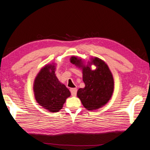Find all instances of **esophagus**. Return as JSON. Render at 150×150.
Listing matches in <instances>:
<instances>
[{"mask_svg":"<svg viewBox=\"0 0 150 150\" xmlns=\"http://www.w3.org/2000/svg\"><path fill=\"white\" fill-rule=\"evenodd\" d=\"M70 91L72 96H76L77 94V89L76 88H71L70 89Z\"/></svg>","mask_w":150,"mask_h":150,"instance_id":"1","label":"esophagus"}]
</instances>
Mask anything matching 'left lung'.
<instances>
[{
    "label": "left lung",
    "instance_id": "obj_1",
    "mask_svg": "<svg viewBox=\"0 0 150 150\" xmlns=\"http://www.w3.org/2000/svg\"><path fill=\"white\" fill-rule=\"evenodd\" d=\"M70 61L82 69L84 88H80L77 96L88 110L93 111L100 108L110 101L114 91V79L110 69L105 62L98 57L91 58L87 65L80 58L72 56ZM97 67L92 70L90 66Z\"/></svg>",
    "mask_w": 150,
    "mask_h": 150
}]
</instances>
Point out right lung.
Instances as JSON below:
<instances>
[{"label": "right lung", "mask_w": 150, "mask_h": 150, "mask_svg": "<svg viewBox=\"0 0 150 150\" xmlns=\"http://www.w3.org/2000/svg\"><path fill=\"white\" fill-rule=\"evenodd\" d=\"M55 64L43 67L34 80L35 100L40 106L50 112H58L63 107L71 93L64 84L59 82L55 74Z\"/></svg>", "instance_id": "obj_1"}]
</instances>
